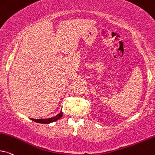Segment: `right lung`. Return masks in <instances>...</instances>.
<instances>
[{
    "instance_id": "obj_1",
    "label": "right lung",
    "mask_w": 155,
    "mask_h": 155,
    "mask_svg": "<svg viewBox=\"0 0 155 155\" xmlns=\"http://www.w3.org/2000/svg\"><path fill=\"white\" fill-rule=\"evenodd\" d=\"M63 116V112L60 111L59 114H58L57 115L54 116L53 117L51 118H47V119H33V118H31V120H33V121L38 122V123H42V124H49L51 123V122H55L56 120H59L60 118L62 117Z\"/></svg>"
}]
</instances>
